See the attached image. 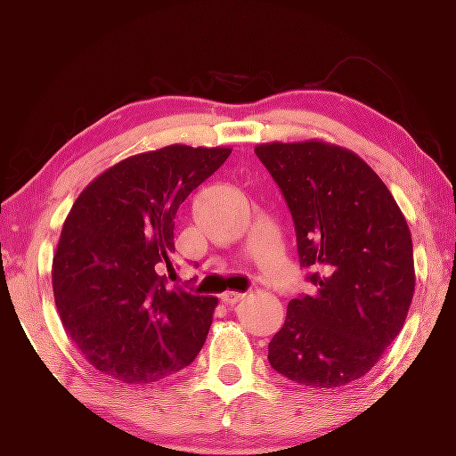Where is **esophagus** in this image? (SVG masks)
<instances>
[{
	"instance_id": "obj_1",
	"label": "esophagus",
	"mask_w": 456,
	"mask_h": 456,
	"mask_svg": "<svg viewBox=\"0 0 456 456\" xmlns=\"http://www.w3.org/2000/svg\"><path fill=\"white\" fill-rule=\"evenodd\" d=\"M242 297H245V293H239V291H226V293L220 295V299L226 305H236Z\"/></svg>"
}]
</instances>
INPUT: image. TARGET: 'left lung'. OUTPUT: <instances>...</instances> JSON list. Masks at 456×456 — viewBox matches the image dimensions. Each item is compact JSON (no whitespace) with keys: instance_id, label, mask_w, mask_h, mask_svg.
I'll list each match as a JSON object with an SVG mask.
<instances>
[{"instance_id":"left-lung-1","label":"left lung","mask_w":456,"mask_h":456,"mask_svg":"<svg viewBox=\"0 0 456 456\" xmlns=\"http://www.w3.org/2000/svg\"><path fill=\"white\" fill-rule=\"evenodd\" d=\"M293 216L312 295L289 301L272 369L299 386L341 387L379 362L415 291L411 230L381 177L327 142L257 144Z\"/></svg>"}]
</instances>
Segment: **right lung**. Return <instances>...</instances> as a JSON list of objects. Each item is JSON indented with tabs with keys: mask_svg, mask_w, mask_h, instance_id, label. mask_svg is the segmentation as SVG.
I'll list each match as a JSON object with an SVG mask.
<instances>
[{
	"mask_svg": "<svg viewBox=\"0 0 456 456\" xmlns=\"http://www.w3.org/2000/svg\"><path fill=\"white\" fill-rule=\"evenodd\" d=\"M230 149L171 144L100 174L77 197L52 262L62 327L100 372L152 383L197 358L216 297L169 289L175 214Z\"/></svg>",
	"mask_w": 456,
	"mask_h": 456,
	"instance_id": "right-lung-1",
	"label": "right lung"
}]
</instances>
